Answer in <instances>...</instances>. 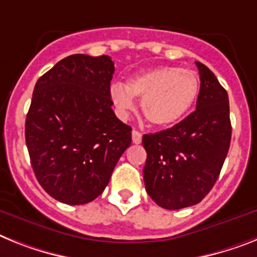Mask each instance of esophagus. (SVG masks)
Instances as JSON below:
<instances>
[{
	"mask_svg": "<svg viewBox=\"0 0 257 257\" xmlns=\"http://www.w3.org/2000/svg\"><path fill=\"white\" fill-rule=\"evenodd\" d=\"M132 140H133V142H135V144H141V141H142V133L141 132H139V131H133L132 132Z\"/></svg>",
	"mask_w": 257,
	"mask_h": 257,
	"instance_id": "esophagus-1",
	"label": "esophagus"
}]
</instances>
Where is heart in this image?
I'll return each mask as SVG.
<instances>
[{
    "label": "heart",
    "instance_id": "1",
    "mask_svg": "<svg viewBox=\"0 0 257 257\" xmlns=\"http://www.w3.org/2000/svg\"><path fill=\"white\" fill-rule=\"evenodd\" d=\"M200 91L197 73L176 66H159L129 78L126 85L115 82L109 96L121 116L135 108V96L141 98L144 116L155 126H170L180 121Z\"/></svg>",
    "mask_w": 257,
    "mask_h": 257
}]
</instances>
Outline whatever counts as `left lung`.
<instances>
[{
  "mask_svg": "<svg viewBox=\"0 0 257 257\" xmlns=\"http://www.w3.org/2000/svg\"><path fill=\"white\" fill-rule=\"evenodd\" d=\"M196 65L201 81L196 111L172 128L142 137L146 192L169 210L196 205L208 195L231 141L227 91L208 66Z\"/></svg>",
  "mask_w": 257,
  "mask_h": 257,
  "instance_id": "left-lung-1",
  "label": "left lung"
}]
</instances>
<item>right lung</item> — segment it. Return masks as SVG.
Masks as SVG:
<instances>
[{
    "instance_id": "add662e5",
    "label": "right lung",
    "mask_w": 257,
    "mask_h": 257,
    "mask_svg": "<svg viewBox=\"0 0 257 257\" xmlns=\"http://www.w3.org/2000/svg\"><path fill=\"white\" fill-rule=\"evenodd\" d=\"M109 56L72 55L36 82L26 117V145L38 182L68 205L95 200L108 184L132 128L116 117Z\"/></svg>"
}]
</instances>
